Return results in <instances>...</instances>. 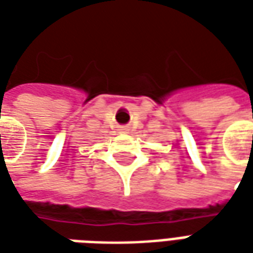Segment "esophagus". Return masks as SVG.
Instances as JSON below:
<instances>
[{
	"instance_id": "1",
	"label": "esophagus",
	"mask_w": 253,
	"mask_h": 253,
	"mask_svg": "<svg viewBox=\"0 0 253 253\" xmlns=\"http://www.w3.org/2000/svg\"><path fill=\"white\" fill-rule=\"evenodd\" d=\"M121 131H122V132H127V131H128V127L122 126V127H121Z\"/></svg>"
}]
</instances>
